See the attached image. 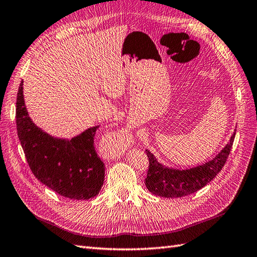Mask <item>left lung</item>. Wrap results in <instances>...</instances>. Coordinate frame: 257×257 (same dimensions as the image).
I'll return each instance as SVG.
<instances>
[{
	"label": "left lung",
	"mask_w": 257,
	"mask_h": 257,
	"mask_svg": "<svg viewBox=\"0 0 257 257\" xmlns=\"http://www.w3.org/2000/svg\"><path fill=\"white\" fill-rule=\"evenodd\" d=\"M234 135L236 133L232 134L229 142L213 159L185 170L164 166L158 163L156 157L149 150H146V155L150 161L145 179L146 187L152 194L165 198L184 197L201 189L222 170L232 148Z\"/></svg>",
	"instance_id": "obj_1"
}]
</instances>
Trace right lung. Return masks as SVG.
<instances>
[{"label": "right lung", "instance_id": "1", "mask_svg": "<svg viewBox=\"0 0 257 257\" xmlns=\"http://www.w3.org/2000/svg\"><path fill=\"white\" fill-rule=\"evenodd\" d=\"M24 82L17 92V134L35 178L65 198L86 200L96 197L103 185L104 164L93 146L99 126L68 139L54 138L39 128L28 114Z\"/></svg>", "mask_w": 257, "mask_h": 257}]
</instances>
